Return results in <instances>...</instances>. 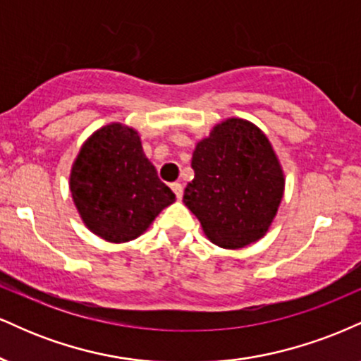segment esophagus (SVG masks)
Here are the masks:
<instances>
[{"label": "esophagus", "instance_id": "esophagus-1", "mask_svg": "<svg viewBox=\"0 0 361 361\" xmlns=\"http://www.w3.org/2000/svg\"><path fill=\"white\" fill-rule=\"evenodd\" d=\"M171 188H172V190H173V194H176V197L180 201V199H182V192H184V189H182V184H179V182H173Z\"/></svg>", "mask_w": 361, "mask_h": 361}]
</instances>
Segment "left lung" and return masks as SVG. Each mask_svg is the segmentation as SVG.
Returning a JSON list of instances; mask_svg holds the SVG:
<instances>
[{"mask_svg": "<svg viewBox=\"0 0 361 361\" xmlns=\"http://www.w3.org/2000/svg\"><path fill=\"white\" fill-rule=\"evenodd\" d=\"M184 204L211 243L240 250L264 238L286 189L272 143L255 123L226 118L196 143Z\"/></svg>", "mask_w": 361, "mask_h": 361, "instance_id": "8db88e82", "label": "left lung"}]
</instances>
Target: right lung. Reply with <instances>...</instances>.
<instances>
[{
    "label": "right lung",
    "instance_id": "add662e5",
    "mask_svg": "<svg viewBox=\"0 0 361 361\" xmlns=\"http://www.w3.org/2000/svg\"><path fill=\"white\" fill-rule=\"evenodd\" d=\"M69 189L87 230L109 243L138 238L176 201L143 154L140 133L125 123L89 135L72 162Z\"/></svg>",
    "mask_w": 361,
    "mask_h": 361
}]
</instances>
